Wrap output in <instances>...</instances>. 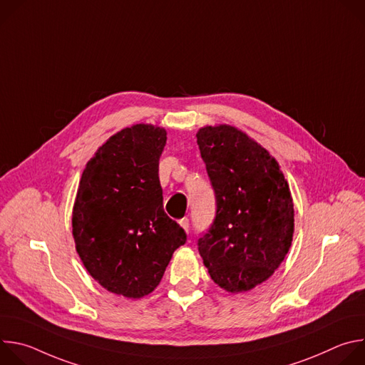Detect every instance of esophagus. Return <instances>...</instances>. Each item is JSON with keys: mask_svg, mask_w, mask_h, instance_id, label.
<instances>
[{"mask_svg": "<svg viewBox=\"0 0 365 365\" xmlns=\"http://www.w3.org/2000/svg\"><path fill=\"white\" fill-rule=\"evenodd\" d=\"M179 224H180V227H182L183 230L189 231V228H190V222H189V220H187V218H182V220L179 221Z\"/></svg>", "mask_w": 365, "mask_h": 365, "instance_id": "obj_1", "label": "esophagus"}]
</instances>
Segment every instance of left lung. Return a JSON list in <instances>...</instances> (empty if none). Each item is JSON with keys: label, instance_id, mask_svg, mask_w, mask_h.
<instances>
[{"label": "left lung", "instance_id": "left-lung-1", "mask_svg": "<svg viewBox=\"0 0 365 365\" xmlns=\"http://www.w3.org/2000/svg\"><path fill=\"white\" fill-rule=\"evenodd\" d=\"M196 137L217 202L197 250L218 286L247 292L274 273L292 245L289 185L267 150L240 130L205 127Z\"/></svg>", "mask_w": 365, "mask_h": 365}]
</instances>
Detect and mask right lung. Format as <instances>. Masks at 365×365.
<instances>
[{"instance_id": "add662e5", "label": "right lung", "mask_w": 365, "mask_h": 365, "mask_svg": "<svg viewBox=\"0 0 365 365\" xmlns=\"http://www.w3.org/2000/svg\"><path fill=\"white\" fill-rule=\"evenodd\" d=\"M160 127L137 124L113 135L83 170L73 238L89 274L107 290L138 299L160 283L185 230L163 210Z\"/></svg>"}]
</instances>
